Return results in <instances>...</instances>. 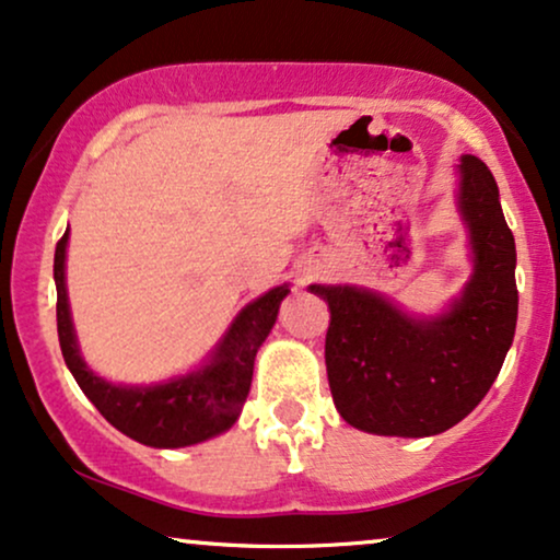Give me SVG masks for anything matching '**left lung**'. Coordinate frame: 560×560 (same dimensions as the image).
<instances>
[{
  "label": "left lung",
  "instance_id": "obj_1",
  "mask_svg": "<svg viewBox=\"0 0 560 560\" xmlns=\"http://www.w3.org/2000/svg\"><path fill=\"white\" fill-rule=\"evenodd\" d=\"M460 212L476 268L438 319H412L355 287L310 289L330 307L325 363L342 420L376 435L424 438L464 420L494 384L517 325L514 235L487 163L460 159Z\"/></svg>",
  "mask_w": 560,
  "mask_h": 560
}]
</instances>
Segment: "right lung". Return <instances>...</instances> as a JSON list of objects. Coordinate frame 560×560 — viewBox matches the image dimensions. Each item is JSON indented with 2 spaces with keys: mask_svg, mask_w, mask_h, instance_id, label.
<instances>
[{
  "mask_svg": "<svg viewBox=\"0 0 560 560\" xmlns=\"http://www.w3.org/2000/svg\"><path fill=\"white\" fill-rule=\"evenodd\" d=\"M66 243H69V230L58 241L54 258L58 340H61L66 366L71 369L81 392L92 399L104 420L132 441L153 448H182L228 430L245 405L253 382V361L260 342L273 327L276 312L289 289L276 287L248 304L230 327L210 366L197 374L159 386H115L94 376L79 355L63 281Z\"/></svg>",
  "mask_w": 560,
  "mask_h": 560,
  "instance_id": "add662e5",
  "label": "right lung"
}]
</instances>
